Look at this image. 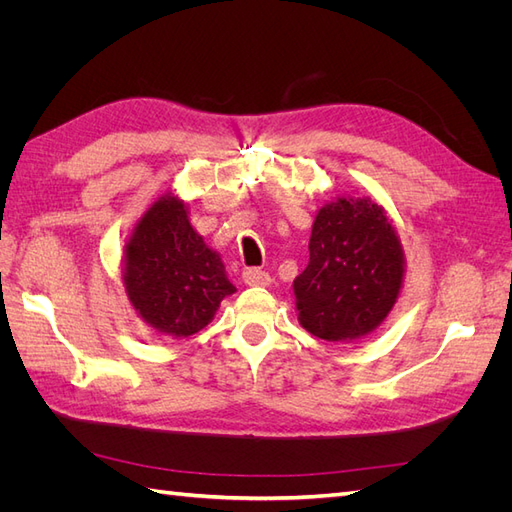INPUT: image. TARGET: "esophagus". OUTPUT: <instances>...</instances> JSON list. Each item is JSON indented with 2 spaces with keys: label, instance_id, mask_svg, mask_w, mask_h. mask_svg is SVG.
Returning <instances> with one entry per match:
<instances>
[{
  "label": "esophagus",
  "instance_id": "34e87169",
  "mask_svg": "<svg viewBox=\"0 0 512 512\" xmlns=\"http://www.w3.org/2000/svg\"><path fill=\"white\" fill-rule=\"evenodd\" d=\"M243 282L247 286H269L271 284V275L267 271H262L258 267H250L243 271Z\"/></svg>",
  "mask_w": 512,
  "mask_h": 512
}]
</instances>
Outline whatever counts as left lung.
<instances>
[{
  "label": "left lung",
  "mask_w": 512,
  "mask_h": 512,
  "mask_svg": "<svg viewBox=\"0 0 512 512\" xmlns=\"http://www.w3.org/2000/svg\"><path fill=\"white\" fill-rule=\"evenodd\" d=\"M397 230L369 198L324 205L309 237V262L294 280L299 322L327 342H352L378 329L404 282Z\"/></svg>",
  "instance_id": "obj_1"
}]
</instances>
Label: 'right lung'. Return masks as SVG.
I'll use <instances>...</instances> for the list:
<instances>
[{
  "mask_svg": "<svg viewBox=\"0 0 512 512\" xmlns=\"http://www.w3.org/2000/svg\"><path fill=\"white\" fill-rule=\"evenodd\" d=\"M123 284L136 314L170 337L205 329L222 299L237 290L220 254L192 228L188 207L170 192L136 222L123 258Z\"/></svg>",
  "mask_w": 512,
  "mask_h": 512,
  "instance_id": "1",
  "label": "right lung"
}]
</instances>
